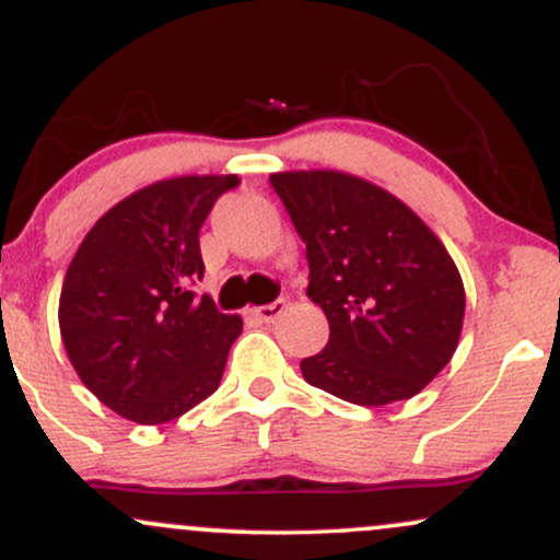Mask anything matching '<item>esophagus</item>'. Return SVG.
I'll return each instance as SVG.
<instances>
[{
  "instance_id": "esophagus-1",
  "label": "esophagus",
  "mask_w": 560,
  "mask_h": 560,
  "mask_svg": "<svg viewBox=\"0 0 560 560\" xmlns=\"http://www.w3.org/2000/svg\"><path fill=\"white\" fill-rule=\"evenodd\" d=\"M284 307H287V300H276V302H271V305L253 307V311H249V316H253L255 320H260V324H273V320L284 313Z\"/></svg>"
}]
</instances>
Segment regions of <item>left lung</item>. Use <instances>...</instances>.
I'll list each match as a JSON object with an SVG mask.
<instances>
[{
    "label": "left lung",
    "instance_id": "8db88e82",
    "mask_svg": "<svg viewBox=\"0 0 560 560\" xmlns=\"http://www.w3.org/2000/svg\"><path fill=\"white\" fill-rule=\"evenodd\" d=\"M311 268L329 342L300 363L313 387L355 405L419 395L453 358L466 292L436 234L382 186L339 171L271 176Z\"/></svg>",
    "mask_w": 560,
    "mask_h": 560
}]
</instances>
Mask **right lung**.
<instances>
[{
  "label": "right lung",
  "mask_w": 560,
  "mask_h": 560,
  "mask_svg": "<svg viewBox=\"0 0 560 560\" xmlns=\"http://www.w3.org/2000/svg\"><path fill=\"white\" fill-rule=\"evenodd\" d=\"M240 176L165 178L107 210L83 236L60 294L75 374L137 423L184 416L221 384L242 318L218 313L202 281L199 229Z\"/></svg>",
  "instance_id": "right-lung-1"
}]
</instances>
